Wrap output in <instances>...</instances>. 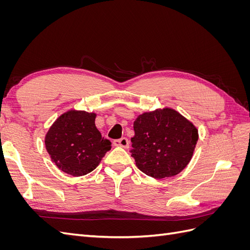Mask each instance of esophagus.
Segmentation results:
<instances>
[{
	"instance_id": "1",
	"label": "esophagus",
	"mask_w": 250,
	"mask_h": 250,
	"mask_svg": "<svg viewBox=\"0 0 250 250\" xmlns=\"http://www.w3.org/2000/svg\"><path fill=\"white\" fill-rule=\"evenodd\" d=\"M112 144H113V146H117V147H123V148L129 147V141H128L127 138L115 140L112 142Z\"/></svg>"
}]
</instances>
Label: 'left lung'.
<instances>
[{
  "instance_id": "1",
  "label": "left lung",
  "mask_w": 250,
  "mask_h": 250,
  "mask_svg": "<svg viewBox=\"0 0 250 250\" xmlns=\"http://www.w3.org/2000/svg\"><path fill=\"white\" fill-rule=\"evenodd\" d=\"M133 128L130 152L146 175L158 179L177 175L192 160L198 129L175 109L143 112L135 119Z\"/></svg>"
}]
</instances>
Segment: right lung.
Listing matches in <instances>:
<instances>
[{"label": "right lung", "mask_w": 250, "mask_h": 250, "mask_svg": "<svg viewBox=\"0 0 250 250\" xmlns=\"http://www.w3.org/2000/svg\"><path fill=\"white\" fill-rule=\"evenodd\" d=\"M96 112L70 109L48 129L44 145L51 161L62 172L82 176L92 172L110 149L95 124Z\"/></svg>", "instance_id": "right-lung-1"}]
</instances>
